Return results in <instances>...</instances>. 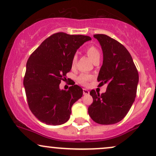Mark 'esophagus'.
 Segmentation results:
<instances>
[{
    "mask_svg": "<svg viewBox=\"0 0 156 156\" xmlns=\"http://www.w3.org/2000/svg\"><path fill=\"white\" fill-rule=\"evenodd\" d=\"M83 93L84 95H88V94H89V90L86 89V88H83Z\"/></svg>",
    "mask_w": 156,
    "mask_h": 156,
    "instance_id": "esophagus-1",
    "label": "esophagus"
}]
</instances>
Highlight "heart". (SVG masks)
Listing matches in <instances>:
<instances>
[{"mask_svg": "<svg viewBox=\"0 0 156 156\" xmlns=\"http://www.w3.org/2000/svg\"><path fill=\"white\" fill-rule=\"evenodd\" d=\"M85 52H86V55H88L89 58L91 59L92 61L94 62H96V61L100 60V57H101V53H100L99 50L98 49V47L95 46L94 44H90L88 47H86V48L85 49ZM77 60H78V56L77 55H74L73 56L72 60H71V66L73 68H75L76 66ZM93 78V76L90 75L86 74V73H82L80 74L78 78V82L80 84L86 85L88 84V83Z\"/></svg>", "mask_w": 156, "mask_h": 156, "instance_id": "1", "label": "heart"}]
</instances>
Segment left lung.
<instances>
[{"mask_svg":"<svg viewBox=\"0 0 156 156\" xmlns=\"http://www.w3.org/2000/svg\"><path fill=\"white\" fill-rule=\"evenodd\" d=\"M103 51L98 86L107 84L105 93L90 91L93 103L88 109L94 122L101 125L119 122L130 109L137 94L139 76L131 55L124 45L105 34H94Z\"/></svg>","mask_w":156,"mask_h":156,"instance_id":"8db88e82","label":"left lung"}]
</instances>
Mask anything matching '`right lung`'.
<instances>
[{
  "mask_svg": "<svg viewBox=\"0 0 156 156\" xmlns=\"http://www.w3.org/2000/svg\"><path fill=\"white\" fill-rule=\"evenodd\" d=\"M90 39L84 35L55 33L29 58L23 86L29 109L40 122L60 125L69 119L73 104L82 97L83 89L73 84L68 90H60L59 85L71 70L77 50Z\"/></svg>",
  "mask_w": 156,
  "mask_h": 156,
  "instance_id": "right-lung-1",
  "label": "right lung"
}]
</instances>
